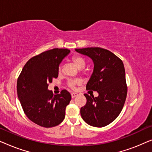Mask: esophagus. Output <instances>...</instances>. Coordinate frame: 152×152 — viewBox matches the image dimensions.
Returning a JSON list of instances; mask_svg holds the SVG:
<instances>
[{
  "mask_svg": "<svg viewBox=\"0 0 152 152\" xmlns=\"http://www.w3.org/2000/svg\"><path fill=\"white\" fill-rule=\"evenodd\" d=\"M77 95H78V94H77V93H71V97H72V98H75V97L77 96Z\"/></svg>",
  "mask_w": 152,
  "mask_h": 152,
  "instance_id": "esophagus-1",
  "label": "esophagus"
}]
</instances>
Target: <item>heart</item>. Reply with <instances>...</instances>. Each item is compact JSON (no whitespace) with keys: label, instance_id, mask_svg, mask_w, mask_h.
Wrapping results in <instances>:
<instances>
[{"label":"heart","instance_id":"b5f03b06","mask_svg":"<svg viewBox=\"0 0 152 152\" xmlns=\"http://www.w3.org/2000/svg\"><path fill=\"white\" fill-rule=\"evenodd\" d=\"M72 61L75 64L77 67L80 68V69H82V68H84L85 67V66H86V61H85V59L79 55L73 56L72 58ZM58 72H59V73L61 72V66H59V68H58ZM79 83H80V81L79 80H70L68 82V86L70 87L71 88H75L76 85L79 84Z\"/></svg>","mask_w":152,"mask_h":152}]
</instances>
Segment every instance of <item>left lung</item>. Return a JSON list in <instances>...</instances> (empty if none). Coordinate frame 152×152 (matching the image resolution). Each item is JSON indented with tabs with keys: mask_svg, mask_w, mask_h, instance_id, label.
<instances>
[{
	"mask_svg": "<svg viewBox=\"0 0 152 152\" xmlns=\"http://www.w3.org/2000/svg\"><path fill=\"white\" fill-rule=\"evenodd\" d=\"M75 51L93 60L94 69L86 89L99 94L94 97L85 93L86 104L81 108V116L89 125L103 127L117 118L125 102L127 86L123 62L102 48H79Z\"/></svg>",
	"mask_w": 152,
	"mask_h": 152,
	"instance_id": "1",
	"label": "left lung"
}]
</instances>
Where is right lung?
Here are the masks:
<instances>
[{
    "mask_svg": "<svg viewBox=\"0 0 152 152\" xmlns=\"http://www.w3.org/2000/svg\"><path fill=\"white\" fill-rule=\"evenodd\" d=\"M68 49L54 48L29 59L17 80V94L24 113L31 121L43 127L59 124L65 118L66 107L71 95L66 90L54 95L48 89L57 78L60 63Z\"/></svg>",
    "mask_w": 152,
    "mask_h": 152,
    "instance_id": "obj_1",
    "label": "right lung"
}]
</instances>
